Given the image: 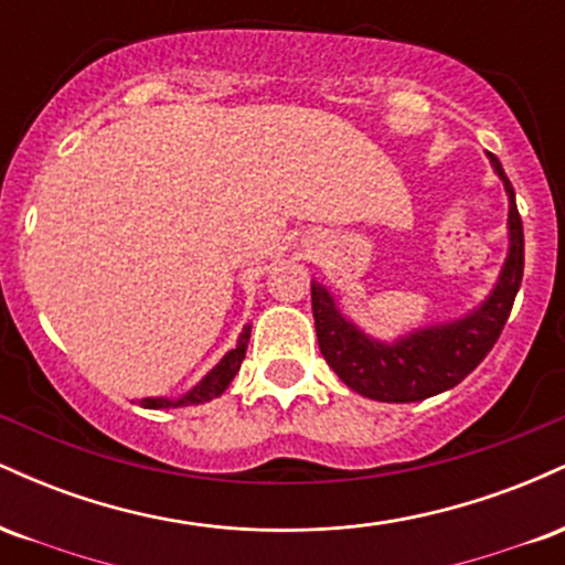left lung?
I'll use <instances>...</instances> for the list:
<instances>
[{"mask_svg":"<svg viewBox=\"0 0 565 565\" xmlns=\"http://www.w3.org/2000/svg\"><path fill=\"white\" fill-rule=\"evenodd\" d=\"M489 161L508 191L510 246L494 289L462 319L430 323L393 342H382L361 332L337 308L334 295L323 284H310L319 348L327 364L350 391L372 401H385V404L425 401L459 385L494 348L521 289L523 225L508 174L494 153H489Z\"/></svg>","mask_w":565,"mask_h":565,"instance_id":"left-lung-1","label":"left lung"}]
</instances>
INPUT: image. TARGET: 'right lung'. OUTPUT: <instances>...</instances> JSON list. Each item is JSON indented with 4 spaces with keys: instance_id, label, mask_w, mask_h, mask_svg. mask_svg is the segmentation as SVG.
<instances>
[{
    "instance_id": "right-lung-1",
    "label": "right lung",
    "mask_w": 565,
    "mask_h": 565,
    "mask_svg": "<svg viewBox=\"0 0 565 565\" xmlns=\"http://www.w3.org/2000/svg\"><path fill=\"white\" fill-rule=\"evenodd\" d=\"M249 334L252 327L246 323L244 332L238 334L236 348L228 350V353L220 359V364L212 366V372H206L201 382L191 387L185 395L180 398H140L142 408H174V406H193V404H206V401L217 398V395L225 393V387L231 385V380L236 377V372L242 369V361L246 355V345H249Z\"/></svg>"
}]
</instances>
